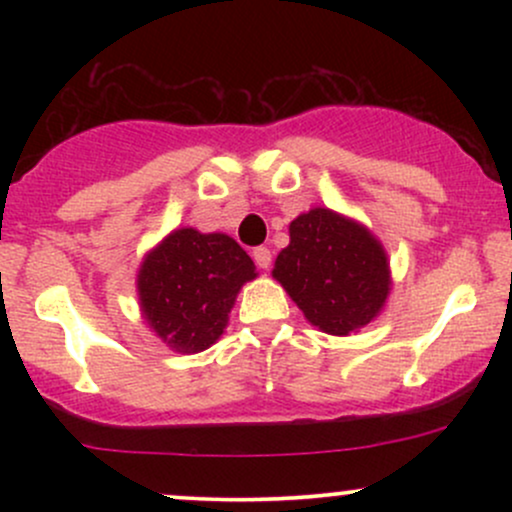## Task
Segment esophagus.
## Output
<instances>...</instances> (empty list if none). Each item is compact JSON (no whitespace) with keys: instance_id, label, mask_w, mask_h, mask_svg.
I'll use <instances>...</instances> for the list:
<instances>
[{"instance_id":"obj_1","label":"esophagus","mask_w":512,"mask_h":512,"mask_svg":"<svg viewBox=\"0 0 512 512\" xmlns=\"http://www.w3.org/2000/svg\"><path fill=\"white\" fill-rule=\"evenodd\" d=\"M252 257H255V264L260 269H269V264H272V252L267 248H255L252 250Z\"/></svg>"}]
</instances>
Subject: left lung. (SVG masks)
Listing matches in <instances>:
<instances>
[{"instance_id":"1","label":"left lung","mask_w":512,"mask_h":512,"mask_svg":"<svg viewBox=\"0 0 512 512\" xmlns=\"http://www.w3.org/2000/svg\"><path fill=\"white\" fill-rule=\"evenodd\" d=\"M289 236L272 276L310 325L346 337L380 315L392 286L390 262L366 226L315 207L291 221Z\"/></svg>"}]
</instances>
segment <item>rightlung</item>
Here are the masks:
<instances>
[{
    "label": "right lung",
    "instance_id": "right-lung-1",
    "mask_svg": "<svg viewBox=\"0 0 512 512\" xmlns=\"http://www.w3.org/2000/svg\"><path fill=\"white\" fill-rule=\"evenodd\" d=\"M255 262L226 233L178 228L144 257L137 274L146 325L178 354H199L221 337Z\"/></svg>",
    "mask_w": 512,
    "mask_h": 512
}]
</instances>
